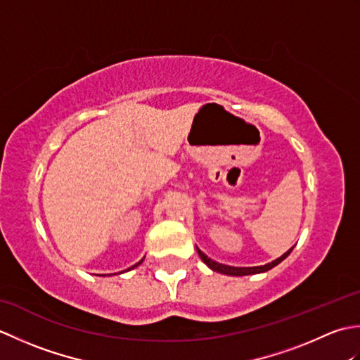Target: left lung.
Returning <instances> with one entry per match:
<instances>
[{"label": "left lung", "mask_w": 360, "mask_h": 360, "mask_svg": "<svg viewBox=\"0 0 360 360\" xmlns=\"http://www.w3.org/2000/svg\"><path fill=\"white\" fill-rule=\"evenodd\" d=\"M294 248H290L288 252H285L281 257H278L277 259H274V262L267 263V264H263V266H252V267H238V266H229V264H221L218 262H215V259L209 258L207 255L204 254L202 250H200L196 248L198 250V255L201 257L202 262L207 264L212 271L215 272H219V274H224V275H232V277H243V275H254V274H262V272H266L272 269V267H275L277 264H280L283 259H285L290 252H292Z\"/></svg>", "instance_id": "1"}]
</instances>
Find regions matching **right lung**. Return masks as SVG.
I'll use <instances>...</instances> for the list:
<instances>
[{"instance_id": "add662e5", "label": "right lung", "mask_w": 360, "mask_h": 360, "mask_svg": "<svg viewBox=\"0 0 360 360\" xmlns=\"http://www.w3.org/2000/svg\"><path fill=\"white\" fill-rule=\"evenodd\" d=\"M143 258H145V257H143ZM143 258L141 259V262H139V263H136L134 266H131V267H128V269H127V271H131V269H134V267H137V266H139V264H141V263L143 262ZM110 275H111V274H110ZM103 277H105V275H103Z\"/></svg>"}]
</instances>
